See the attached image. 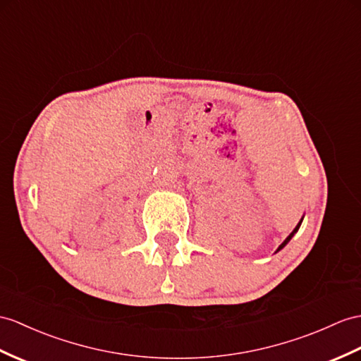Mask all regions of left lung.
<instances>
[{
	"instance_id": "left-lung-1",
	"label": "left lung",
	"mask_w": 361,
	"mask_h": 361,
	"mask_svg": "<svg viewBox=\"0 0 361 361\" xmlns=\"http://www.w3.org/2000/svg\"><path fill=\"white\" fill-rule=\"evenodd\" d=\"M302 222H303V217H302V219H300V222H298V224H297V226H295V228H294V230H293V233H291V234H289V235H288V237H286V239H285V240H283V242H282V245H280V247H279V248H277V250H276V252H279V251H280V250H283V248H285V247H286V245H288V242H289V240H291V239H293V237H294V234H295V233H297V231H298V228H300V225H302Z\"/></svg>"
}]
</instances>
